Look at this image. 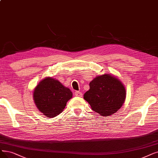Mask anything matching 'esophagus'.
Returning a JSON list of instances; mask_svg holds the SVG:
<instances>
[{"label":"esophagus","mask_w":158,"mask_h":158,"mask_svg":"<svg viewBox=\"0 0 158 158\" xmlns=\"http://www.w3.org/2000/svg\"><path fill=\"white\" fill-rule=\"evenodd\" d=\"M83 95V94L80 91H76L75 92V96L76 97H81Z\"/></svg>","instance_id":"obj_1"}]
</instances>
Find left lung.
<instances>
[{"label":"left lung","instance_id":"left-lung-1","mask_svg":"<svg viewBox=\"0 0 158 158\" xmlns=\"http://www.w3.org/2000/svg\"><path fill=\"white\" fill-rule=\"evenodd\" d=\"M90 89L84 95L91 109L101 116L113 115L123 106L127 95L121 81L110 74L99 75L89 83Z\"/></svg>","mask_w":158,"mask_h":158}]
</instances>
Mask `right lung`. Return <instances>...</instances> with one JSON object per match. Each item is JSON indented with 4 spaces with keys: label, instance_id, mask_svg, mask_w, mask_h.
Wrapping results in <instances>:
<instances>
[{
    "label": "right lung",
    "instance_id": "add662e5",
    "mask_svg": "<svg viewBox=\"0 0 158 158\" xmlns=\"http://www.w3.org/2000/svg\"><path fill=\"white\" fill-rule=\"evenodd\" d=\"M73 97L69 88L58 80L45 77L34 88L33 98L37 108L47 117L53 118L64 111Z\"/></svg>",
    "mask_w": 158,
    "mask_h": 158
}]
</instances>
